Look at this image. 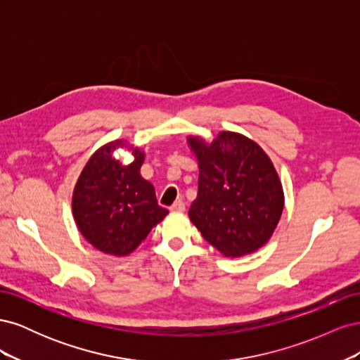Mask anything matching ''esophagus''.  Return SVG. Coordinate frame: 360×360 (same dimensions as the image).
I'll return each instance as SVG.
<instances>
[{
  "mask_svg": "<svg viewBox=\"0 0 360 360\" xmlns=\"http://www.w3.org/2000/svg\"><path fill=\"white\" fill-rule=\"evenodd\" d=\"M184 209H186V205H184V202H183L181 200L176 201V202H174V204L169 207L171 212H184Z\"/></svg>",
  "mask_w": 360,
  "mask_h": 360,
  "instance_id": "esophagus-1",
  "label": "esophagus"
}]
</instances>
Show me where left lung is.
<instances>
[{
	"mask_svg": "<svg viewBox=\"0 0 360 360\" xmlns=\"http://www.w3.org/2000/svg\"><path fill=\"white\" fill-rule=\"evenodd\" d=\"M188 144L200 168L191 222L224 257L255 252L269 242L284 210L274 163L255 141L230 130L212 143L191 135Z\"/></svg>",
	"mask_w": 360,
	"mask_h": 360,
	"instance_id": "8db88e82",
	"label": "left lung"
}]
</instances>
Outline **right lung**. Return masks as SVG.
Listing matches in <instances>:
<instances>
[{
    "label": "right lung",
    "mask_w": 360,
    "mask_h": 360,
    "mask_svg": "<svg viewBox=\"0 0 360 360\" xmlns=\"http://www.w3.org/2000/svg\"><path fill=\"white\" fill-rule=\"evenodd\" d=\"M127 146L134 160L124 166L112 153ZM146 153L115 139L96 150L75 184L72 213L79 233L101 252L126 257L146 240L168 210L158 204L153 184L141 177Z\"/></svg>",
    "instance_id": "right-lung-1"
}]
</instances>
